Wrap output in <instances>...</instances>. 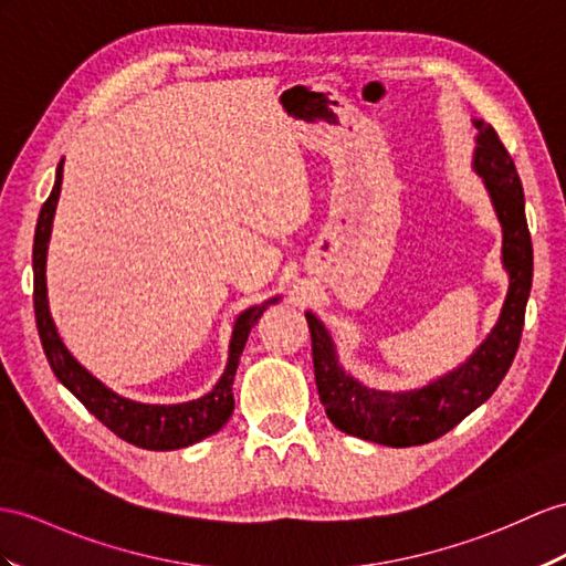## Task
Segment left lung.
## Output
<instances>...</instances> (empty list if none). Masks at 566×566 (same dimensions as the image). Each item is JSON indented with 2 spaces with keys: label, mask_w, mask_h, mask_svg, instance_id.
Returning a JSON list of instances; mask_svg holds the SVG:
<instances>
[{
  "label": "left lung",
  "mask_w": 566,
  "mask_h": 566,
  "mask_svg": "<svg viewBox=\"0 0 566 566\" xmlns=\"http://www.w3.org/2000/svg\"><path fill=\"white\" fill-rule=\"evenodd\" d=\"M473 124L478 129L473 170L482 177L502 226V266L509 273V291L497 324L457 369L420 389L379 391L346 371L324 322L305 312L312 331L316 389L326 418L340 432L396 449L434 442L485 403L514 363L533 283L526 199L514 160L497 132L482 119H473Z\"/></svg>",
  "instance_id": "obj_1"
}]
</instances>
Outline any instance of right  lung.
Segmentation results:
<instances>
[{"label":"right lung","instance_id":"add662e5","mask_svg":"<svg viewBox=\"0 0 566 566\" xmlns=\"http://www.w3.org/2000/svg\"><path fill=\"white\" fill-rule=\"evenodd\" d=\"M62 172H64V158L57 165V175H54V187L50 191L48 201L43 203L35 226V240H33V307H35V322L43 350L48 355V363L64 387L72 391L81 403H84L95 418H98L107 430H113L124 442L134 447L150 449V451H172L185 449L201 442V439L216 434L223 427L232 410H235V398H232V381H235V371L240 365V355L244 350V343L250 338L252 326L259 322L269 305H275L281 295H275L261 305H254L238 314L235 324H232V336L228 346V363L223 375L216 381V387L203 394L201 398L187 403H139L132 398H124L113 391L105 384L93 377L91 371L81 365L76 357L69 353L64 340L57 334V326L50 314L48 302V244L52 235V220L57 211L60 191H62Z\"/></svg>","mask_w":566,"mask_h":566}]
</instances>
